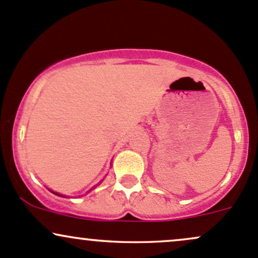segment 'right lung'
Segmentation results:
<instances>
[{
    "instance_id": "add662e5",
    "label": "right lung",
    "mask_w": 258,
    "mask_h": 258,
    "mask_svg": "<svg viewBox=\"0 0 258 258\" xmlns=\"http://www.w3.org/2000/svg\"><path fill=\"white\" fill-rule=\"evenodd\" d=\"M99 183H101V182H99ZM99 183H98V184H99ZM98 184H97V185H98ZM95 187H96V185H95ZM95 187H93V188H95ZM93 188H91V189L88 190V192H91V190H92ZM50 192H52V193H54V195H56V196H59V197H66V196H63V195H60V193H56V192H54V190H50Z\"/></svg>"
}]
</instances>
